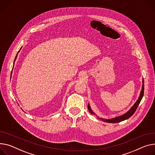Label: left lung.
Segmentation results:
<instances>
[{"mask_svg": "<svg viewBox=\"0 0 155 155\" xmlns=\"http://www.w3.org/2000/svg\"><path fill=\"white\" fill-rule=\"evenodd\" d=\"M143 94H144V81H143V85H142V88H141V92H140V95L137 101L135 102V104L133 105V107L127 113H124V114L122 115L117 117L115 118H113L111 119H104V118H100V119L102 120V121H104L105 122L111 123H118V122H121L122 121H124L125 120H127L128 118L131 117L134 114V113H135L138 106L139 105L140 103V101H141V99L143 97ZM88 109L92 115H95L94 112L91 109V107H90L89 104L88 105Z\"/></svg>", "mask_w": 155, "mask_h": 155, "instance_id": "8db88e82", "label": "left lung"}]
</instances>
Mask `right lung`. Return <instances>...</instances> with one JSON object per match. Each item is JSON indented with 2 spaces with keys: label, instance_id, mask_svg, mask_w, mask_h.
<instances>
[{
  "label": "right lung",
  "instance_id": "add662e5",
  "mask_svg": "<svg viewBox=\"0 0 155 155\" xmlns=\"http://www.w3.org/2000/svg\"><path fill=\"white\" fill-rule=\"evenodd\" d=\"M21 48H22V47H21ZM21 48H20V49H21ZM19 51H20V50H19ZM19 51H18V52H19ZM17 55H16V57H15V59H16V58H17ZM15 60H14V61H15Z\"/></svg>",
  "mask_w": 155,
  "mask_h": 155
}]
</instances>
